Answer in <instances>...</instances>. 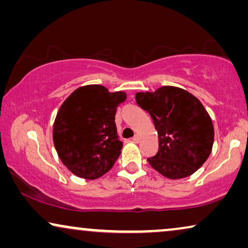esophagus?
Instances as JSON below:
<instances>
[{"label": "esophagus", "instance_id": "1", "mask_svg": "<svg viewBox=\"0 0 248 248\" xmlns=\"http://www.w3.org/2000/svg\"><path fill=\"white\" fill-rule=\"evenodd\" d=\"M132 141H134V142H139V141H140V137H139V135L135 134L134 137L132 138Z\"/></svg>", "mask_w": 248, "mask_h": 248}]
</instances>
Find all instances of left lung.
<instances>
[{
	"instance_id": "obj_1",
	"label": "left lung",
	"mask_w": 248,
	"mask_h": 248,
	"mask_svg": "<svg viewBox=\"0 0 248 248\" xmlns=\"http://www.w3.org/2000/svg\"><path fill=\"white\" fill-rule=\"evenodd\" d=\"M135 99L150 114L158 132V152L148 158L151 167L170 179L198 170L211 154L215 137L211 118L199 99L170 86L138 93Z\"/></svg>"
}]
</instances>
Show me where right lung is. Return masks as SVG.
Segmentation results:
<instances>
[{"label":"right lung","instance_id":"right-lung-1","mask_svg":"<svg viewBox=\"0 0 248 248\" xmlns=\"http://www.w3.org/2000/svg\"><path fill=\"white\" fill-rule=\"evenodd\" d=\"M124 93H109L99 84L73 91L57 111L53 140L67 169L79 177L96 179L109 170L121 155L115 115Z\"/></svg>","mask_w":248,"mask_h":248}]
</instances>
